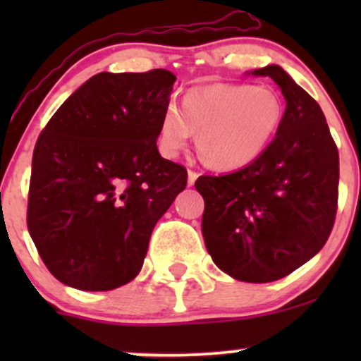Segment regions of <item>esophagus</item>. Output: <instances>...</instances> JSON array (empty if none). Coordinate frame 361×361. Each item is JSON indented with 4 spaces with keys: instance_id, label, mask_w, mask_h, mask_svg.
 <instances>
[{
    "instance_id": "1",
    "label": "esophagus",
    "mask_w": 361,
    "mask_h": 361,
    "mask_svg": "<svg viewBox=\"0 0 361 361\" xmlns=\"http://www.w3.org/2000/svg\"><path fill=\"white\" fill-rule=\"evenodd\" d=\"M198 173L193 171V169H188V186H193L195 181H197Z\"/></svg>"
}]
</instances>
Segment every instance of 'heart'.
Here are the masks:
<instances>
[{"mask_svg":"<svg viewBox=\"0 0 361 361\" xmlns=\"http://www.w3.org/2000/svg\"><path fill=\"white\" fill-rule=\"evenodd\" d=\"M283 120V103L268 86L215 82L185 93L181 106L168 103L159 120L157 142L175 157L193 130L202 159L215 169H238L264 152Z\"/></svg>","mask_w":361,"mask_h":361,"instance_id":"1","label":"heart"}]
</instances>
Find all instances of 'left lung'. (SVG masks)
Returning a JSON list of instances; mask_svg holds the SVG:
<instances>
[{"instance_id": "obj_1", "label": "left lung", "mask_w": 361, "mask_h": 361, "mask_svg": "<svg viewBox=\"0 0 361 361\" xmlns=\"http://www.w3.org/2000/svg\"><path fill=\"white\" fill-rule=\"evenodd\" d=\"M285 97L270 146L238 171L200 176L202 234L214 263L235 280L283 279L322 250L338 209L339 154L321 106L280 66L255 69Z\"/></svg>"}]
</instances>
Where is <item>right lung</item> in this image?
<instances>
[{
	"mask_svg": "<svg viewBox=\"0 0 361 361\" xmlns=\"http://www.w3.org/2000/svg\"><path fill=\"white\" fill-rule=\"evenodd\" d=\"M176 76L100 73L52 115L32 157L27 226L47 270L102 292L139 275L156 222L186 186L157 128Z\"/></svg>",
	"mask_w": 361,
	"mask_h": 361,
	"instance_id": "right-lung-1",
	"label": "right lung"
}]
</instances>
